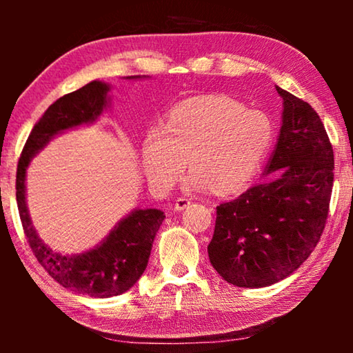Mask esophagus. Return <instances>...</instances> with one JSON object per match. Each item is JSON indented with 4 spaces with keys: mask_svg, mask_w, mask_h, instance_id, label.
I'll use <instances>...</instances> for the list:
<instances>
[{
    "mask_svg": "<svg viewBox=\"0 0 353 353\" xmlns=\"http://www.w3.org/2000/svg\"><path fill=\"white\" fill-rule=\"evenodd\" d=\"M190 204H191V201L188 198H177L176 204H174V210L181 212V210H183V208H187Z\"/></svg>",
    "mask_w": 353,
    "mask_h": 353,
    "instance_id": "obj_1",
    "label": "esophagus"
}]
</instances>
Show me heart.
<instances>
[{
  "label": "heart",
  "instance_id": "heart-1",
  "mask_svg": "<svg viewBox=\"0 0 353 353\" xmlns=\"http://www.w3.org/2000/svg\"><path fill=\"white\" fill-rule=\"evenodd\" d=\"M272 140L274 124L266 113L219 94L191 98L168 113L163 128L148 130L143 168L155 187L170 188L188 159L191 187L236 193L260 171Z\"/></svg>",
  "mask_w": 353,
  "mask_h": 353
}]
</instances>
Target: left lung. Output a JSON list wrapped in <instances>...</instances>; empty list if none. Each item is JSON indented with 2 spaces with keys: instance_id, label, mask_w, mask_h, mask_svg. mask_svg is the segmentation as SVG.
I'll return each instance as SVG.
<instances>
[{
  "instance_id": "1",
  "label": "left lung",
  "mask_w": 353,
  "mask_h": 353,
  "mask_svg": "<svg viewBox=\"0 0 353 353\" xmlns=\"http://www.w3.org/2000/svg\"><path fill=\"white\" fill-rule=\"evenodd\" d=\"M277 88L283 119L266 183L216 207L208 256L241 288L277 283L305 261L325 229L333 188V148L312 105Z\"/></svg>"
}]
</instances>
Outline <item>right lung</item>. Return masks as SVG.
I'll return each mask as SVG.
<instances>
[{
  "mask_svg": "<svg viewBox=\"0 0 353 353\" xmlns=\"http://www.w3.org/2000/svg\"><path fill=\"white\" fill-rule=\"evenodd\" d=\"M109 85L93 81L52 103L35 123L17 166V205L29 248L46 272L63 288L92 297L126 292L148 266L155 234L165 214L157 208L135 210L123 219L97 249L81 255H62L46 246L35 234L25 201V176L32 155L61 130L90 123L104 110Z\"/></svg>",
  "mask_w": 353,
  "mask_h": 353,
  "instance_id": "add662e5",
  "label": "right lung"
}]
</instances>
